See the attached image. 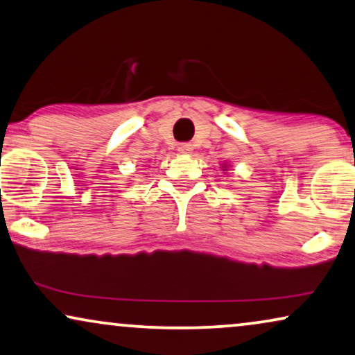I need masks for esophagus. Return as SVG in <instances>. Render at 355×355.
Instances as JSON below:
<instances>
[{
	"instance_id": "1",
	"label": "esophagus",
	"mask_w": 355,
	"mask_h": 355,
	"mask_svg": "<svg viewBox=\"0 0 355 355\" xmlns=\"http://www.w3.org/2000/svg\"><path fill=\"white\" fill-rule=\"evenodd\" d=\"M191 150H193V146L190 143L178 144V153L180 154H191Z\"/></svg>"
}]
</instances>
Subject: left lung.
I'll use <instances>...</instances> for the list:
<instances>
[{"label": "left lung", "mask_w": 355, "mask_h": 355, "mask_svg": "<svg viewBox=\"0 0 355 355\" xmlns=\"http://www.w3.org/2000/svg\"><path fill=\"white\" fill-rule=\"evenodd\" d=\"M224 170H227V168H225V165H224Z\"/></svg>", "instance_id": "1"}]
</instances>
